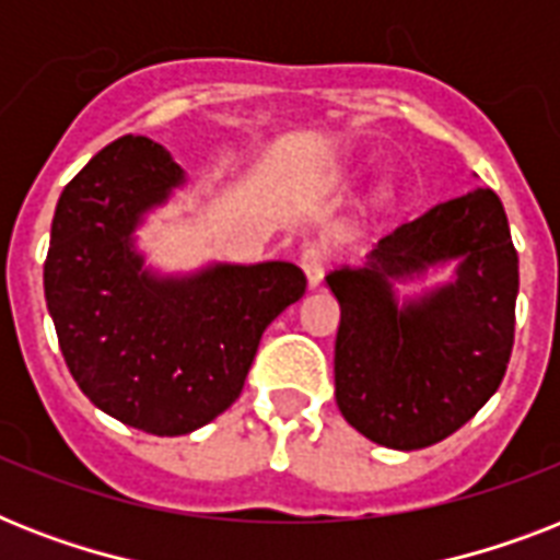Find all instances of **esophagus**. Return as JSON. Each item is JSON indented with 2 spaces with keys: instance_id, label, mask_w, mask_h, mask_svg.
<instances>
[{
  "instance_id": "esophagus-1",
  "label": "esophagus",
  "mask_w": 560,
  "mask_h": 560,
  "mask_svg": "<svg viewBox=\"0 0 560 560\" xmlns=\"http://www.w3.org/2000/svg\"><path fill=\"white\" fill-rule=\"evenodd\" d=\"M299 267L305 272V279L311 288H316L319 281H323L325 270H328V253H325L319 244H307L299 255Z\"/></svg>"
}]
</instances>
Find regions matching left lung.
Segmentation results:
<instances>
[{
  "label": "left lung",
  "instance_id": "1",
  "mask_svg": "<svg viewBox=\"0 0 560 560\" xmlns=\"http://www.w3.org/2000/svg\"><path fill=\"white\" fill-rule=\"evenodd\" d=\"M453 260L454 279L398 303L394 281ZM340 302L334 386L342 418L392 451L456 433L503 381L514 346L517 249L491 188L383 235L363 267L328 272Z\"/></svg>",
  "mask_w": 560,
  "mask_h": 560
}]
</instances>
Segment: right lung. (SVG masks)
I'll return each mask as SVG.
<instances>
[{
    "label": "right lung",
    "mask_w": 560,
    "mask_h": 560,
    "mask_svg": "<svg viewBox=\"0 0 560 560\" xmlns=\"http://www.w3.org/2000/svg\"><path fill=\"white\" fill-rule=\"evenodd\" d=\"M183 183L186 171L162 144L116 139L60 194L43 267L48 314L81 392L153 435H186L232 407L264 328L307 284L290 261L148 270L133 232Z\"/></svg>",
    "instance_id": "right-lung-1"
}]
</instances>
